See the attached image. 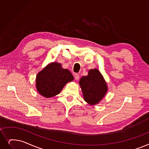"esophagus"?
Wrapping results in <instances>:
<instances>
[{
  "label": "esophagus",
  "instance_id": "34e87169",
  "mask_svg": "<svg viewBox=\"0 0 149 149\" xmlns=\"http://www.w3.org/2000/svg\"><path fill=\"white\" fill-rule=\"evenodd\" d=\"M74 78L76 80H79V74H75L74 75Z\"/></svg>",
  "mask_w": 149,
  "mask_h": 149
}]
</instances>
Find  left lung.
I'll use <instances>...</instances> for the list:
<instances>
[{"label":"left lung","instance_id":"left-lung-1","mask_svg":"<svg viewBox=\"0 0 149 149\" xmlns=\"http://www.w3.org/2000/svg\"><path fill=\"white\" fill-rule=\"evenodd\" d=\"M83 99L91 105H97L104 98L108 86L103 75L97 69H91L86 76L80 79Z\"/></svg>","mask_w":149,"mask_h":149}]
</instances>
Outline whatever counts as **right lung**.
<instances>
[{
    "label": "right lung",
    "instance_id": "add662e5",
    "mask_svg": "<svg viewBox=\"0 0 149 149\" xmlns=\"http://www.w3.org/2000/svg\"><path fill=\"white\" fill-rule=\"evenodd\" d=\"M73 80L68 69H63L60 63L52 62L37 74L36 88L40 95L50 98L60 94L64 86Z\"/></svg>",
    "mask_w": 149,
    "mask_h": 149
}]
</instances>
